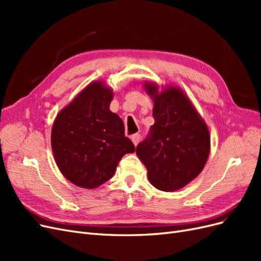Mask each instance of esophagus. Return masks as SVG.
Returning a JSON list of instances; mask_svg holds the SVG:
<instances>
[{"instance_id":"1","label":"esophagus","mask_w":261,"mask_h":261,"mask_svg":"<svg viewBox=\"0 0 261 261\" xmlns=\"http://www.w3.org/2000/svg\"><path fill=\"white\" fill-rule=\"evenodd\" d=\"M130 138H132V141L134 143V145L137 146L138 143L140 141V139H141V136H140V134H134V135Z\"/></svg>"}]
</instances>
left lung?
Wrapping results in <instances>:
<instances>
[{
    "label": "left lung",
    "instance_id": "obj_1",
    "mask_svg": "<svg viewBox=\"0 0 261 261\" xmlns=\"http://www.w3.org/2000/svg\"><path fill=\"white\" fill-rule=\"evenodd\" d=\"M146 89L154 100V124L138 144L136 153L148 170L150 183L164 192L184 187L202 171L210 150L207 125L185 94L177 88L158 92Z\"/></svg>",
    "mask_w": 261,
    "mask_h": 261
}]
</instances>
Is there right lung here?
<instances>
[{
  "label": "right lung",
  "instance_id": "obj_1",
  "mask_svg": "<svg viewBox=\"0 0 261 261\" xmlns=\"http://www.w3.org/2000/svg\"><path fill=\"white\" fill-rule=\"evenodd\" d=\"M112 91L100 82L90 84L59 113L52 150L62 174L73 184L94 188L106 183L124 154L135 151L125 136L122 118L110 111Z\"/></svg>",
  "mask_w": 261,
  "mask_h": 261
}]
</instances>
